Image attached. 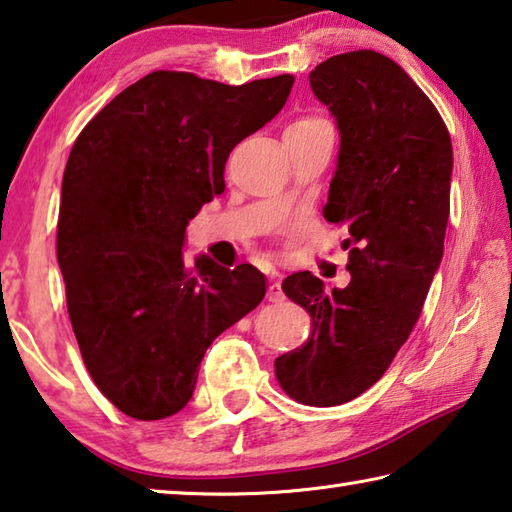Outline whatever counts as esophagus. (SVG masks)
<instances>
[{
  "label": "esophagus",
  "instance_id": "esophagus-1",
  "mask_svg": "<svg viewBox=\"0 0 512 512\" xmlns=\"http://www.w3.org/2000/svg\"><path fill=\"white\" fill-rule=\"evenodd\" d=\"M280 273L277 271H271V284H268V291H266V300L268 302H282L284 300V291H282V284L280 280Z\"/></svg>",
  "mask_w": 512,
  "mask_h": 512
}]
</instances>
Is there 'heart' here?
<instances>
[{
	"mask_svg": "<svg viewBox=\"0 0 512 512\" xmlns=\"http://www.w3.org/2000/svg\"><path fill=\"white\" fill-rule=\"evenodd\" d=\"M320 123H327V120H322V118H313V116H306V118H300V120H295V123L288 125V129H297V127H313V125H320Z\"/></svg>",
	"mask_w": 512,
	"mask_h": 512,
	"instance_id": "1",
	"label": "heart"
}]
</instances>
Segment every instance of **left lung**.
Listing matches in <instances>:
<instances>
[{
  "label": "left lung",
  "mask_w": 512,
  "mask_h": 512,
  "mask_svg": "<svg viewBox=\"0 0 512 512\" xmlns=\"http://www.w3.org/2000/svg\"><path fill=\"white\" fill-rule=\"evenodd\" d=\"M309 82L340 132L322 212L349 230L351 282L324 291L309 271L286 277L313 331L275 360V376L293 401L333 407L385 374L421 315L443 257L452 143L432 100L383 53L333 55Z\"/></svg>",
  "instance_id": "8db88e82"
}]
</instances>
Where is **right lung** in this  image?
<instances>
[{"label": "right lung", "mask_w": 512, "mask_h": 512, "mask_svg": "<svg viewBox=\"0 0 512 512\" xmlns=\"http://www.w3.org/2000/svg\"><path fill=\"white\" fill-rule=\"evenodd\" d=\"M293 76L230 87L154 71L102 107L62 176L58 264L89 376L120 412H181L203 353L266 295L253 264L183 262L185 226L226 190L232 147L273 120Z\"/></svg>", "instance_id": "1"}]
</instances>
